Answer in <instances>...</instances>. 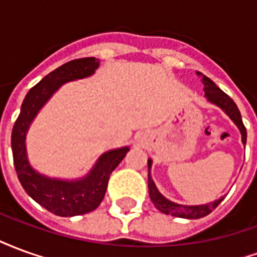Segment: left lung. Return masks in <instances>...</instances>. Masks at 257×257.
Wrapping results in <instances>:
<instances>
[{
	"instance_id": "obj_1",
	"label": "left lung",
	"mask_w": 257,
	"mask_h": 257,
	"mask_svg": "<svg viewBox=\"0 0 257 257\" xmlns=\"http://www.w3.org/2000/svg\"><path fill=\"white\" fill-rule=\"evenodd\" d=\"M199 74V73H198ZM202 82L205 85V96L208 97V100L215 103L216 106H219L220 108L224 110L228 117L231 118L232 121L235 122L239 131H241V135H242V143L245 145L246 143V129H245V125L242 122V118H241V114H239V110H238L237 104L234 103L231 97L228 95H226L220 88H217L215 85V82L209 79L208 77L202 78ZM151 167V160H149V169ZM149 193H150V199L153 204L156 205L157 209H160L161 212H164L165 215H172L176 216V217H184V219H201L204 216L209 215L212 210L215 209L217 205L220 204L221 199H217L215 202H210V204L206 205H195V206H186V205H179L175 204V202H171L168 201L165 197H162L160 191L157 190L156 184L151 180L150 175H149Z\"/></svg>"
}]
</instances>
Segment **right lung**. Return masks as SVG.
<instances>
[{
    "mask_svg": "<svg viewBox=\"0 0 257 257\" xmlns=\"http://www.w3.org/2000/svg\"><path fill=\"white\" fill-rule=\"evenodd\" d=\"M99 64L100 62L95 58L75 59L48 74L26 95L12 129L14 164L20 183L31 198L58 216L70 217L95 210L104 198L110 175L122 161L129 149L123 147L103 154L92 172L82 180L62 182L41 176L30 168L26 157V132L38 110L60 85L71 79L88 77L95 73Z\"/></svg>",
    "mask_w": 257,
    "mask_h": 257,
    "instance_id": "right-lung-1",
    "label": "right lung"
}]
</instances>
